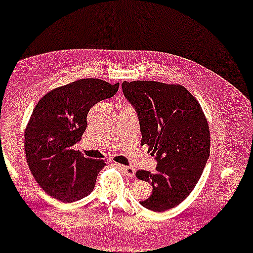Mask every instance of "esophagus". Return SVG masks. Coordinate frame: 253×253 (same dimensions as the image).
<instances>
[{"label":"esophagus","mask_w":253,"mask_h":253,"mask_svg":"<svg viewBox=\"0 0 253 253\" xmlns=\"http://www.w3.org/2000/svg\"><path fill=\"white\" fill-rule=\"evenodd\" d=\"M122 167V169L124 170V172H125V174L126 175V176H128V177H134V175H135V169L133 167H129V166H120Z\"/></svg>","instance_id":"1"}]
</instances>
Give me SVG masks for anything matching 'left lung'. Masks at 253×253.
<instances>
[{
  "label": "left lung",
  "instance_id": "obj_1",
  "mask_svg": "<svg viewBox=\"0 0 253 253\" xmlns=\"http://www.w3.org/2000/svg\"><path fill=\"white\" fill-rule=\"evenodd\" d=\"M123 92L138 114L141 144L158 162L151 174L136 176L152 185L140 204L155 212L176 207L195 188L210 155L207 119L196 98L179 84L124 81Z\"/></svg>",
  "mask_w": 253,
  "mask_h": 253
}]
</instances>
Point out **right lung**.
I'll list each match as a JSON object with an SVG mask.
<instances>
[{
  "instance_id": "1",
  "label": "right lung",
  "mask_w": 253,
  "mask_h": 253,
  "mask_svg": "<svg viewBox=\"0 0 253 253\" xmlns=\"http://www.w3.org/2000/svg\"><path fill=\"white\" fill-rule=\"evenodd\" d=\"M119 83L80 79L57 87L34 108L25 133L30 170L50 197L72 203L88 196L105 167L73 149L87 126V113L102 100L117 92Z\"/></svg>"
}]
</instances>
